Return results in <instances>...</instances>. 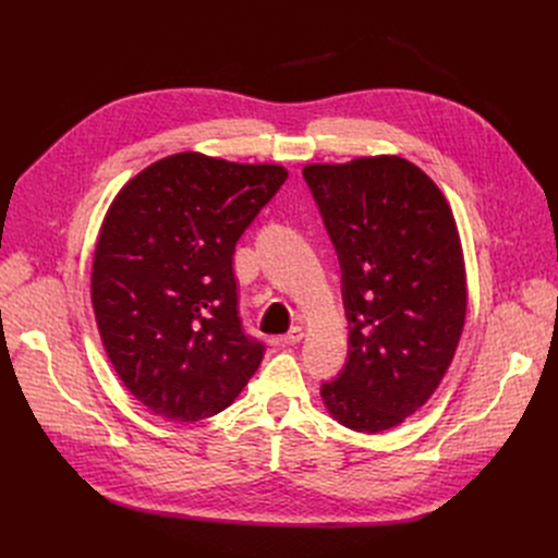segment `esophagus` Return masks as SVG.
<instances>
[{"instance_id": "34e87169", "label": "esophagus", "mask_w": 558, "mask_h": 558, "mask_svg": "<svg viewBox=\"0 0 558 558\" xmlns=\"http://www.w3.org/2000/svg\"><path fill=\"white\" fill-rule=\"evenodd\" d=\"M301 339H303V328L294 326V328H291L289 332H284V335L280 337V343H284V345H294V343H299Z\"/></svg>"}]
</instances>
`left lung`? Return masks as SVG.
<instances>
[{"label":"left lung","mask_w":558,"mask_h":558,"mask_svg":"<svg viewBox=\"0 0 558 558\" xmlns=\"http://www.w3.org/2000/svg\"><path fill=\"white\" fill-rule=\"evenodd\" d=\"M303 179L341 269L348 357L320 385L357 432L400 425L436 391L463 330L465 274L448 201L396 156L307 165Z\"/></svg>","instance_id":"1"}]
</instances>
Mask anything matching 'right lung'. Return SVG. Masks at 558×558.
I'll use <instances>...</instances> for the list:
<instances>
[{
    "mask_svg": "<svg viewBox=\"0 0 558 558\" xmlns=\"http://www.w3.org/2000/svg\"><path fill=\"white\" fill-rule=\"evenodd\" d=\"M284 181L278 165L187 151L146 167L112 201L93 307L117 375L154 414L215 416L257 371L267 348L244 328L232 253Z\"/></svg>",
    "mask_w": 558,
    "mask_h": 558,
    "instance_id": "right-lung-1",
    "label": "right lung"
}]
</instances>
